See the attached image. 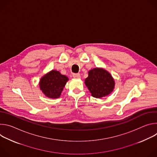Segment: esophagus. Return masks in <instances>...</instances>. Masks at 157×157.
Instances as JSON below:
<instances>
[{"label": "esophagus", "instance_id": "esophagus-1", "mask_svg": "<svg viewBox=\"0 0 157 157\" xmlns=\"http://www.w3.org/2000/svg\"><path fill=\"white\" fill-rule=\"evenodd\" d=\"M73 77L75 78H79L81 77V75L79 73H76V74H73Z\"/></svg>", "mask_w": 157, "mask_h": 157}]
</instances>
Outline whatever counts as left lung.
I'll list each match as a JSON object with an SVG mask.
<instances>
[{"label":"left lung","mask_w":157,"mask_h":157,"mask_svg":"<svg viewBox=\"0 0 157 157\" xmlns=\"http://www.w3.org/2000/svg\"><path fill=\"white\" fill-rule=\"evenodd\" d=\"M91 95L96 98L107 96L113 91L114 80L106 70L96 68L88 72V77L84 82Z\"/></svg>","instance_id":"obj_1"}]
</instances>
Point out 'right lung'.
I'll use <instances>...</instances> for the list:
<instances>
[{
    "mask_svg": "<svg viewBox=\"0 0 157 157\" xmlns=\"http://www.w3.org/2000/svg\"><path fill=\"white\" fill-rule=\"evenodd\" d=\"M68 78L59 71L52 70L44 75L40 81V87L47 97L52 99L59 98Z\"/></svg>",
    "mask_w": 157,
    "mask_h": 157,
    "instance_id": "obj_1",
    "label": "right lung"
}]
</instances>
